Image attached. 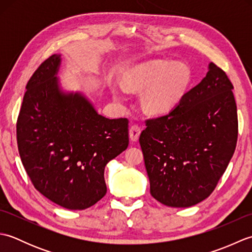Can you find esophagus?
<instances>
[{
	"label": "esophagus",
	"instance_id": "34e87169",
	"mask_svg": "<svg viewBox=\"0 0 252 252\" xmlns=\"http://www.w3.org/2000/svg\"><path fill=\"white\" fill-rule=\"evenodd\" d=\"M141 134V129L138 127L137 126H131V129L129 131V136H130V140L132 142H137L138 141V137H140Z\"/></svg>",
	"mask_w": 252,
	"mask_h": 252
}]
</instances>
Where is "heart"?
Returning <instances> with one entry per match:
<instances>
[{
	"mask_svg": "<svg viewBox=\"0 0 252 252\" xmlns=\"http://www.w3.org/2000/svg\"><path fill=\"white\" fill-rule=\"evenodd\" d=\"M190 82V72L183 63L155 62L136 66L125 73L122 86L132 92H142L141 104L151 115H164L183 97ZM110 93L118 104L126 101L125 90L111 83Z\"/></svg>",
	"mask_w": 252,
	"mask_h": 252,
	"instance_id": "b5f03b06",
	"label": "heart"
}]
</instances>
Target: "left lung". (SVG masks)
<instances>
[{"mask_svg": "<svg viewBox=\"0 0 252 252\" xmlns=\"http://www.w3.org/2000/svg\"><path fill=\"white\" fill-rule=\"evenodd\" d=\"M233 89L210 63L206 77L167 116L146 122L140 144L151 194L162 205L191 207L215 190L237 143Z\"/></svg>", "mask_w": 252, "mask_h": 252, "instance_id": "1", "label": "left lung"}]
</instances>
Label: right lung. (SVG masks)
I'll use <instances>...</instances> for the list:
<instances>
[{
    "mask_svg": "<svg viewBox=\"0 0 252 252\" xmlns=\"http://www.w3.org/2000/svg\"><path fill=\"white\" fill-rule=\"evenodd\" d=\"M62 55L42 63L27 83L17 120L21 161L35 189L56 205L84 210L106 195V164L129 145L127 119H108L58 78Z\"/></svg>",
    "mask_w": 252,
    "mask_h": 252,
    "instance_id": "right-lung-1",
    "label": "right lung"
}]
</instances>
